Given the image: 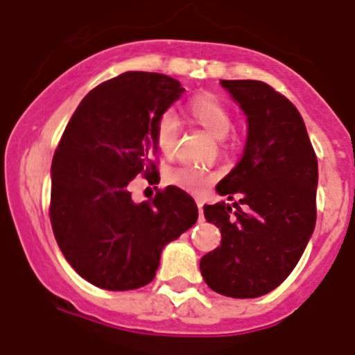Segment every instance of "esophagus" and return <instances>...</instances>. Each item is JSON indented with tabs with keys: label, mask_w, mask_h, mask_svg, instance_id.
Segmentation results:
<instances>
[{
	"label": "esophagus",
	"mask_w": 355,
	"mask_h": 355,
	"mask_svg": "<svg viewBox=\"0 0 355 355\" xmlns=\"http://www.w3.org/2000/svg\"><path fill=\"white\" fill-rule=\"evenodd\" d=\"M196 202H198V207H199V218H202V206H204V200H202V199H196Z\"/></svg>",
	"instance_id": "esophagus-1"
}]
</instances>
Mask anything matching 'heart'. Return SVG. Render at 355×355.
Wrapping results in <instances>:
<instances>
[{"label": "heart", "mask_w": 355, "mask_h": 355, "mask_svg": "<svg viewBox=\"0 0 355 355\" xmlns=\"http://www.w3.org/2000/svg\"><path fill=\"white\" fill-rule=\"evenodd\" d=\"M187 113L194 123L202 127L204 130L214 139L221 141L232 130V113L228 106L214 94H198L189 101ZM178 137V121L171 113H164L157 120L155 128V139L157 149L163 156L170 157L175 151ZM168 182L171 185L184 189L189 192H202L211 182L214 180V175L202 168L192 166V164H180L168 171Z\"/></svg>", "instance_id": "obj_1"}]
</instances>
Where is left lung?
Masks as SVG:
<instances>
[{"instance_id":"obj_1","label":"left lung","mask_w":355,"mask_h":355,"mask_svg":"<svg viewBox=\"0 0 355 355\" xmlns=\"http://www.w3.org/2000/svg\"><path fill=\"white\" fill-rule=\"evenodd\" d=\"M247 116L237 166L218 182L223 200L204 206L221 245L200 257L207 287L234 299L271 292L292 273L316 225L318 159L306 125L285 96L259 80H220ZM244 203L246 211L238 207Z\"/></svg>"}]
</instances>
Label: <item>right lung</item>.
<instances>
[{
  "mask_svg": "<svg viewBox=\"0 0 355 355\" xmlns=\"http://www.w3.org/2000/svg\"><path fill=\"white\" fill-rule=\"evenodd\" d=\"M180 82L125 71L92 89L71 114L51 163L53 234L70 266L105 290H134L156 277L161 252L198 221V206L168 185L134 202L128 184L156 178L155 128L182 98Z\"/></svg>",
  "mask_w": 355,
  "mask_h": 355,
  "instance_id": "add662e5",
  "label": "right lung"
}]
</instances>
